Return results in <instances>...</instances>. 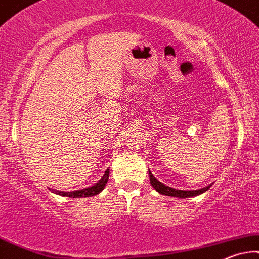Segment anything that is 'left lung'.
I'll use <instances>...</instances> for the list:
<instances>
[{
  "label": "left lung",
  "instance_id": "left-lung-1",
  "mask_svg": "<svg viewBox=\"0 0 259 259\" xmlns=\"http://www.w3.org/2000/svg\"><path fill=\"white\" fill-rule=\"evenodd\" d=\"M149 177H150V184L159 194L165 195V196H171V197H179V198H189V197H194V196H198L205 192L207 190H209L210 186H207V188L201 189V190H196V191H181V190H175L171 188H167V186L162 185L161 183L156 181L155 178L152 176V173L149 172Z\"/></svg>",
  "mask_w": 259,
  "mask_h": 259
}]
</instances>
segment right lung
Segmentation results:
<instances>
[{"mask_svg":"<svg viewBox=\"0 0 259 259\" xmlns=\"http://www.w3.org/2000/svg\"><path fill=\"white\" fill-rule=\"evenodd\" d=\"M109 181V171H106L105 175H104L103 179L92 188L81 190V191H75V192H61V191H54L55 194L63 196V197H69V198H81V197H93V196L99 195L101 191H103L104 188H105L106 183Z\"/></svg>","mask_w":259,"mask_h":259,"instance_id":"add662e5","label":"right lung"}]
</instances>
